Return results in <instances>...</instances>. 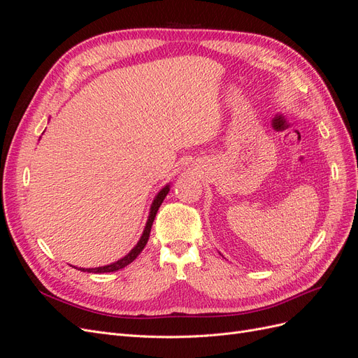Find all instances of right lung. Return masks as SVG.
<instances>
[{"label":"right lung","mask_w":358,"mask_h":358,"mask_svg":"<svg viewBox=\"0 0 358 358\" xmlns=\"http://www.w3.org/2000/svg\"><path fill=\"white\" fill-rule=\"evenodd\" d=\"M170 191V185H166L164 188H162L152 201V204H150V212H149V216H148V222L145 225V230H143V234L142 237H140V241L137 242V245L129 251L125 257H122L121 259H117V262L112 263V264H107V266H103V267H95V268H78L80 270V272H88V273H109V272H116V270L119 268H124L125 266H128L129 263H133L134 259L137 258V255L143 251V248L146 246L148 241H149V234H150V229H152V224H154V220H155V215L159 209L161 203L164 201L166 196Z\"/></svg>","instance_id":"obj_1"}]
</instances>
